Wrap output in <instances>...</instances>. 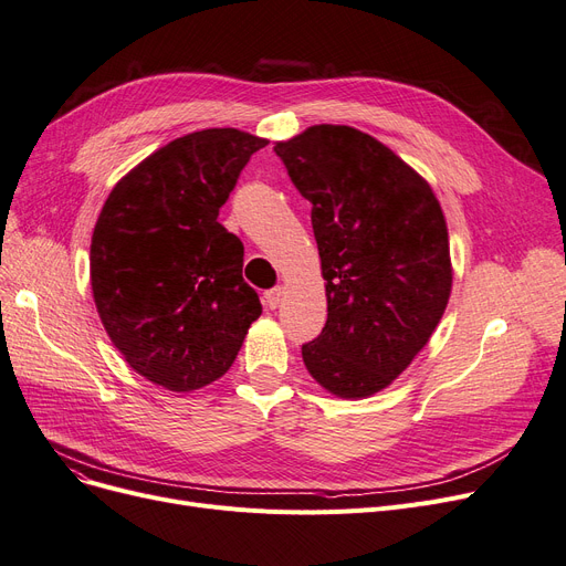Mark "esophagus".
<instances>
[{"mask_svg": "<svg viewBox=\"0 0 566 566\" xmlns=\"http://www.w3.org/2000/svg\"><path fill=\"white\" fill-rule=\"evenodd\" d=\"M263 298H265V305H268L270 310H277L280 303H282V298H284V286H275V289L265 291Z\"/></svg>", "mask_w": 566, "mask_h": 566, "instance_id": "34e87169", "label": "esophagus"}]
</instances>
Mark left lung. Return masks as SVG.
<instances>
[{
	"label": "left lung",
	"instance_id": "obj_1",
	"mask_svg": "<svg viewBox=\"0 0 566 566\" xmlns=\"http://www.w3.org/2000/svg\"><path fill=\"white\" fill-rule=\"evenodd\" d=\"M312 203L328 318L303 344L312 379L335 398L388 388L430 342L453 286L447 217L430 182L375 136L314 125L277 140Z\"/></svg>",
	"mask_w": 566,
	"mask_h": 566
}]
</instances>
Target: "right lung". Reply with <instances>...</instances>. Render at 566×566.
Listing matches in <instances>:
<instances>
[{"label": "right lung", "mask_w": 566, "mask_h": 566, "mask_svg": "<svg viewBox=\"0 0 566 566\" xmlns=\"http://www.w3.org/2000/svg\"><path fill=\"white\" fill-rule=\"evenodd\" d=\"M265 145L233 127L180 136L122 176L96 219V312L134 373L166 390L224 377L261 316L242 280V242L217 214Z\"/></svg>", "instance_id": "add662e5"}]
</instances>
